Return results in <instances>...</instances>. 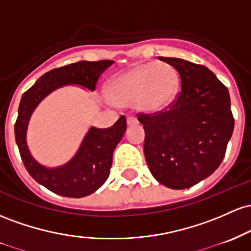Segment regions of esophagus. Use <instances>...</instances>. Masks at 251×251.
<instances>
[{
  "mask_svg": "<svg viewBox=\"0 0 251 251\" xmlns=\"http://www.w3.org/2000/svg\"><path fill=\"white\" fill-rule=\"evenodd\" d=\"M137 122H139V121H137V118L134 116H129L128 118H126V123H128V126H134V125H136Z\"/></svg>",
  "mask_w": 251,
  "mask_h": 251,
  "instance_id": "esophagus-1",
  "label": "esophagus"
}]
</instances>
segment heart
<instances>
[{"mask_svg":"<svg viewBox=\"0 0 251 251\" xmlns=\"http://www.w3.org/2000/svg\"><path fill=\"white\" fill-rule=\"evenodd\" d=\"M179 85V73L173 65L151 61L135 65L118 75L110 83L109 91L115 102L137 103L143 110L156 111L173 102Z\"/></svg>","mask_w":251,"mask_h":251,"instance_id":"obj_1","label":"heart"}]
</instances>
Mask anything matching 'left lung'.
Masks as SVG:
<instances>
[{
	"instance_id": "left-lung-1",
	"label": "left lung",
	"mask_w": 251,
	"mask_h": 251,
	"mask_svg": "<svg viewBox=\"0 0 251 251\" xmlns=\"http://www.w3.org/2000/svg\"><path fill=\"white\" fill-rule=\"evenodd\" d=\"M159 59L176 67L181 89L162 110L137 114L146 134L143 151L160 184L184 190L211 176L223 161L233 131L230 96L207 67Z\"/></svg>"
}]
</instances>
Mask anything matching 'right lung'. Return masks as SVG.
<instances>
[{
  "label": "right lung",
  "instance_id": "add662e5",
  "mask_svg": "<svg viewBox=\"0 0 251 251\" xmlns=\"http://www.w3.org/2000/svg\"><path fill=\"white\" fill-rule=\"evenodd\" d=\"M112 64V60L78 61L53 69L39 78L22 96L15 122V140L22 162L35 181L59 196L81 198L94 193L106 181L114 149L126 129V117L122 115L110 128L90 129L71 161L53 170L42 167L30 155L26 143L28 121L42 98L57 88L78 84L94 91L100 75Z\"/></svg>",
  "mask_w": 251,
  "mask_h": 251
}]
</instances>
